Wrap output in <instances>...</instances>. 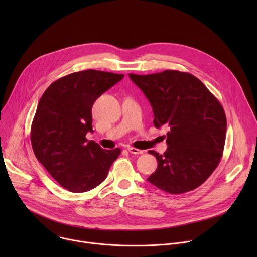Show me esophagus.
<instances>
[{
  "instance_id": "34e87169",
  "label": "esophagus",
  "mask_w": 257,
  "mask_h": 257,
  "mask_svg": "<svg viewBox=\"0 0 257 257\" xmlns=\"http://www.w3.org/2000/svg\"><path fill=\"white\" fill-rule=\"evenodd\" d=\"M127 150L130 154H133V155H142L143 154V151H140V150L135 149V148H131V146H129Z\"/></svg>"
}]
</instances>
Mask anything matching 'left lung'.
<instances>
[{
	"mask_svg": "<svg viewBox=\"0 0 257 257\" xmlns=\"http://www.w3.org/2000/svg\"><path fill=\"white\" fill-rule=\"evenodd\" d=\"M154 112L156 128L166 126L168 150L155 151L158 168L148 181L170 193L194 190L221 162L227 119L222 104L190 73L166 70L149 75L129 74Z\"/></svg>",
	"mask_w": 257,
	"mask_h": 257,
	"instance_id": "left-lung-1",
	"label": "left lung"
}]
</instances>
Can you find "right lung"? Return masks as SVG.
Masks as SVG:
<instances>
[{
	"label": "right lung",
	"instance_id": "1",
	"mask_svg": "<svg viewBox=\"0 0 257 257\" xmlns=\"http://www.w3.org/2000/svg\"><path fill=\"white\" fill-rule=\"evenodd\" d=\"M124 74L85 70L64 76L44 92L31 124L33 153L50 175L68 191H89L107 176L120 149L102 150L93 140L94 101Z\"/></svg>",
	"mask_w": 257,
	"mask_h": 257
}]
</instances>
